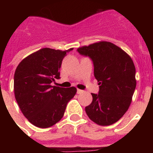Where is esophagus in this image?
I'll return each mask as SVG.
<instances>
[{
  "label": "esophagus",
  "mask_w": 153,
  "mask_h": 153,
  "mask_svg": "<svg viewBox=\"0 0 153 153\" xmlns=\"http://www.w3.org/2000/svg\"><path fill=\"white\" fill-rule=\"evenodd\" d=\"M76 93H77V94H81V93H83V90H79V89H77V91H76Z\"/></svg>",
  "instance_id": "34e87169"
}]
</instances>
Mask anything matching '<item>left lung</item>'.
Masks as SVG:
<instances>
[{
    "mask_svg": "<svg viewBox=\"0 0 153 153\" xmlns=\"http://www.w3.org/2000/svg\"><path fill=\"white\" fill-rule=\"evenodd\" d=\"M91 59L98 93L86 106L89 118L100 126L117 122L127 111L136 86V68L130 56L110 42H99L76 50Z\"/></svg>",
    "mask_w": 153,
    "mask_h": 153,
    "instance_id": "8db88e82",
    "label": "left lung"
}]
</instances>
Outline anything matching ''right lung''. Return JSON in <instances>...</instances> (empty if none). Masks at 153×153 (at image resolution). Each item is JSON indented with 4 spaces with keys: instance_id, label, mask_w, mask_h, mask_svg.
Wrapping results in <instances>:
<instances>
[{
    "instance_id": "obj_1",
    "label": "right lung",
    "mask_w": 153,
    "mask_h": 153,
    "mask_svg": "<svg viewBox=\"0 0 153 153\" xmlns=\"http://www.w3.org/2000/svg\"><path fill=\"white\" fill-rule=\"evenodd\" d=\"M66 51L43 48L19 63L13 78L15 99L24 116L39 128H48L63 117L69 101L76 89L51 86L60 78L62 60Z\"/></svg>"
}]
</instances>
